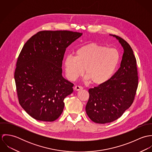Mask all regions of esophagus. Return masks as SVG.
<instances>
[{
	"mask_svg": "<svg viewBox=\"0 0 152 152\" xmlns=\"http://www.w3.org/2000/svg\"><path fill=\"white\" fill-rule=\"evenodd\" d=\"M83 88L81 86H76L74 87V90L75 91H80V90H81Z\"/></svg>",
	"mask_w": 152,
	"mask_h": 152,
	"instance_id": "esophagus-1",
	"label": "esophagus"
}]
</instances>
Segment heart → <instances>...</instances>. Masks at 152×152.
Wrapping results in <instances>:
<instances>
[{"mask_svg": "<svg viewBox=\"0 0 152 152\" xmlns=\"http://www.w3.org/2000/svg\"><path fill=\"white\" fill-rule=\"evenodd\" d=\"M120 60L121 54L117 49L90 43L78 48L75 56H66L63 64L69 80H77L84 74L85 68V80L101 85L112 77Z\"/></svg>", "mask_w": 152, "mask_h": 152, "instance_id": "b5f03b06", "label": "heart"}]
</instances>
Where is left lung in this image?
<instances>
[{
    "mask_svg": "<svg viewBox=\"0 0 152 152\" xmlns=\"http://www.w3.org/2000/svg\"><path fill=\"white\" fill-rule=\"evenodd\" d=\"M124 48L121 66L108 81L90 88L86 107L88 117L96 124L112 122L132 104L138 86L136 60L133 51L125 40L115 35Z\"/></svg>",
    "mask_w": 152,
    "mask_h": 152,
    "instance_id": "1",
    "label": "left lung"
}]
</instances>
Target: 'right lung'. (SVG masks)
<instances>
[{
  "mask_svg": "<svg viewBox=\"0 0 152 152\" xmlns=\"http://www.w3.org/2000/svg\"><path fill=\"white\" fill-rule=\"evenodd\" d=\"M66 30L41 31L24 44L15 72L18 96L34 119L53 122L61 115L74 84L62 75L66 47L82 36Z\"/></svg>",
  "mask_w": 152,
  "mask_h": 152,
  "instance_id": "right-lung-1",
  "label": "right lung"
}]
</instances>
